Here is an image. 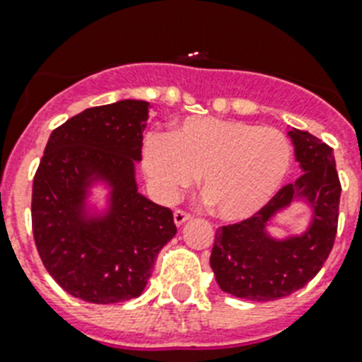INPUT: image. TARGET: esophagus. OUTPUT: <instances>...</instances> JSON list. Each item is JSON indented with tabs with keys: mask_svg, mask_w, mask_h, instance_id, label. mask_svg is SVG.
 Instances as JSON below:
<instances>
[{
	"mask_svg": "<svg viewBox=\"0 0 362 362\" xmlns=\"http://www.w3.org/2000/svg\"><path fill=\"white\" fill-rule=\"evenodd\" d=\"M189 219H191V216L187 214V211H182V210L175 211V225H176V227H182V225H184L186 221H189Z\"/></svg>",
	"mask_w": 362,
	"mask_h": 362,
	"instance_id": "1",
	"label": "esophagus"
}]
</instances>
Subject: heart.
<instances>
[{"mask_svg":"<svg viewBox=\"0 0 362 362\" xmlns=\"http://www.w3.org/2000/svg\"><path fill=\"white\" fill-rule=\"evenodd\" d=\"M141 163L158 201H176L201 175V189L217 216L240 221L281 189L292 165V146L275 128L187 117L171 135H145Z\"/></svg>","mask_w":362,"mask_h":362,"instance_id":"obj_1","label":"heart"}]
</instances>
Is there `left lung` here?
Here are the masks:
<instances>
[{
	"label": "left lung",
	"mask_w": 362,
	"mask_h": 362,
	"mask_svg": "<svg viewBox=\"0 0 362 362\" xmlns=\"http://www.w3.org/2000/svg\"><path fill=\"white\" fill-rule=\"evenodd\" d=\"M288 135L303 175L252 217L217 228L214 240L210 266L217 284L247 301H273L303 288L322 269L337 236L340 180L333 148L298 128H290ZM296 202L311 211L308 228L273 237L269 227Z\"/></svg>",
	"instance_id": "left-lung-1"
}]
</instances>
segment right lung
<instances>
[{
    "label": "right lung",
    "instance_id": "1",
    "mask_svg": "<svg viewBox=\"0 0 362 362\" xmlns=\"http://www.w3.org/2000/svg\"><path fill=\"white\" fill-rule=\"evenodd\" d=\"M151 104L119 100L55 128L33 180L31 219L44 267L87 303L139 298L160 249L176 234L173 211L137 191ZM106 189L105 204L94 187Z\"/></svg>",
    "mask_w": 362,
    "mask_h": 362
}]
</instances>
